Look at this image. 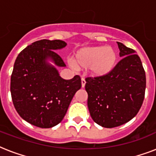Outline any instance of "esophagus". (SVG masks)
Here are the masks:
<instances>
[{
  "instance_id": "esophagus-1",
  "label": "esophagus",
  "mask_w": 156,
  "mask_h": 156,
  "mask_svg": "<svg viewBox=\"0 0 156 156\" xmlns=\"http://www.w3.org/2000/svg\"><path fill=\"white\" fill-rule=\"evenodd\" d=\"M85 85H86V80L84 78H82V87L84 88L85 87Z\"/></svg>"
}]
</instances>
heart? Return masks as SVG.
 Masks as SVG:
<instances>
[{"label":"heart","instance_id":"obj_1","mask_svg":"<svg viewBox=\"0 0 156 156\" xmlns=\"http://www.w3.org/2000/svg\"><path fill=\"white\" fill-rule=\"evenodd\" d=\"M117 62V53L112 47L94 46L76 52L73 65L77 68L89 69L94 77H105L113 70Z\"/></svg>","mask_w":156,"mask_h":156}]
</instances>
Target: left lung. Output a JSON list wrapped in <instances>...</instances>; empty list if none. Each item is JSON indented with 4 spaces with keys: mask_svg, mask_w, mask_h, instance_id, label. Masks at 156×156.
Listing matches in <instances>:
<instances>
[{
    "mask_svg": "<svg viewBox=\"0 0 156 156\" xmlns=\"http://www.w3.org/2000/svg\"><path fill=\"white\" fill-rule=\"evenodd\" d=\"M123 57L108 75L86 78L87 106L95 123L113 128L128 122L143 104L146 73L140 57L132 48L117 42Z\"/></svg>",
    "mask_w": 156,
    "mask_h": 156,
    "instance_id": "8db88e82",
    "label": "left lung"
}]
</instances>
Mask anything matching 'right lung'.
Instances as JSON below:
<instances>
[{
	"label": "right lung",
	"mask_w": 156,
	"mask_h": 156,
	"mask_svg": "<svg viewBox=\"0 0 156 156\" xmlns=\"http://www.w3.org/2000/svg\"><path fill=\"white\" fill-rule=\"evenodd\" d=\"M66 45L60 40H38L23 49L14 62L10 81L13 104L19 116L33 126L58 125L82 87L79 76L66 80L56 68L66 66L55 51Z\"/></svg>",
	"instance_id": "right-lung-1"
}]
</instances>
